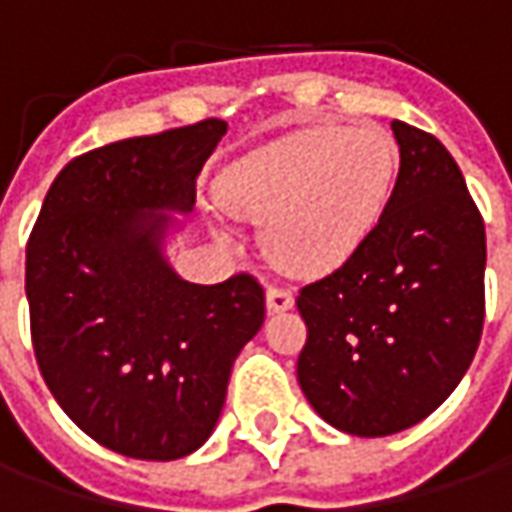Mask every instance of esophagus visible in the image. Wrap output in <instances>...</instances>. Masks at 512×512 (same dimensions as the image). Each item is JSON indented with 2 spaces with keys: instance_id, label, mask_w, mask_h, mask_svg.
Instances as JSON below:
<instances>
[{
  "instance_id": "obj_1",
  "label": "esophagus",
  "mask_w": 512,
  "mask_h": 512,
  "mask_svg": "<svg viewBox=\"0 0 512 512\" xmlns=\"http://www.w3.org/2000/svg\"><path fill=\"white\" fill-rule=\"evenodd\" d=\"M268 312H285L293 307V290L285 285H268L266 290Z\"/></svg>"
}]
</instances>
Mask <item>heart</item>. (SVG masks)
I'll return each instance as SVG.
<instances>
[{
    "instance_id": "obj_1",
    "label": "heart",
    "mask_w": 512,
    "mask_h": 512,
    "mask_svg": "<svg viewBox=\"0 0 512 512\" xmlns=\"http://www.w3.org/2000/svg\"><path fill=\"white\" fill-rule=\"evenodd\" d=\"M395 167V142L378 128H304L235 161L219 200L235 219L263 222L266 255L279 268L315 277L365 244Z\"/></svg>"
}]
</instances>
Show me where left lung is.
I'll use <instances>...</instances> for the list:
<instances>
[{
    "label": "left lung",
    "instance_id": "8db88e82",
    "mask_svg": "<svg viewBox=\"0 0 512 512\" xmlns=\"http://www.w3.org/2000/svg\"><path fill=\"white\" fill-rule=\"evenodd\" d=\"M400 169L365 244L301 288V392L351 436H392L461 384L485 318V224L433 134L392 120Z\"/></svg>",
    "mask_w": 512,
    "mask_h": 512
}]
</instances>
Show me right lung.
I'll return each mask as SVG.
<instances>
[{
    "mask_svg": "<svg viewBox=\"0 0 512 512\" xmlns=\"http://www.w3.org/2000/svg\"><path fill=\"white\" fill-rule=\"evenodd\" d=\"M224 120L120 139L65 164L27 244L40 376L79 428L139 461L200 450L222 414L235 356L263 326L252 274L180 279L164 257Z\"/></svg>",
    "mask_w": 512,
    "mask_h": 512,
    "instance_id": "right-lung-1",
    "label": "right lung"
}]
</instances>
